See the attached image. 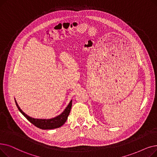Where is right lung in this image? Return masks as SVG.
I'll use <instances>...</instances> for the list:
<instances>
[{
    "mask_svg": "<svg viewBox=\"0 0 157 157\" xmlns=\"http://www.w3.org/2000/svg\"><path fill=\"white\" fill-rule=\"evenodd\" d=\"M14 101L18 110L23 115V116L25 117L30 123H32L33 125H34L36 127L43 130L54 129L56 128H59L61 126H62L67 120L68 116L71 109L72 102V100H71L69 103L68 105L66 107V108L64 109V111L60 114H59V116H57L55 118H50V119H39V118H34L28 116L27 114L25 113L20 109L15 98H14Z\"/></svg>",
    "mask_w": 157,
    "mask_h": 157,
    "instance_id": "obj_1",
    "label": "right lung"
}]
</instances>
